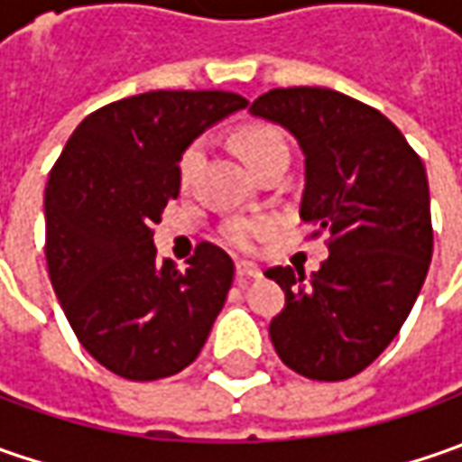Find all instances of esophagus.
Segmentation results:
<instances>
[{
	"instance_id": "obj_1",
	"label": "esophagus",
	"mask_w": 462,
	"mask_h": 462,
	"mask_svg": "<svg viewBox=\"0 0 462 462\" xmlns=\"http://www.w3.org/2000/svg\"><path fill=\"white\" fill-rule=\"evenodd\" d=\"M262 275V270H259L257 264H252V262H236V277L241 280H249V277H259Z\"/></svg>"
}]
</instances>
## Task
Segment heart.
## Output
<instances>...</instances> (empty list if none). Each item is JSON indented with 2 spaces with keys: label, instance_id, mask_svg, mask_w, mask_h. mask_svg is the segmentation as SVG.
<instances>
[{
  "label": "heart",
  "instance_id": "heart-1",
  "mask_svg": "<svg viewBox=\"0 0 462 462\" xmlns=\"http://www.w3.org/2000/svg\"><path fill=\"white\" fill-rule=\"evenodd\" d=\"M282 146H285V138L270 125H249L236 135V149H239L241 159L249 164V169L254 167L257 162H262L267 153L282 149ZM200 159H203V143L195 141V143L187 146V152L180 159V174L187 180L198 169ZM273 228H275V223L270 218H234V221L223 226V239L228 241L231 246L241 249V252H252Z\"/></svg>",
  "mask_w": 462,
  "mask_h": 462
}]
</instances>
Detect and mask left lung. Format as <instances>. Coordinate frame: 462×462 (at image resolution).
<instances>
[{
  "instance_id": "obj_1",
  "label": "left lung",
  "mask_w": 462,
  "mask_h": 462,
  "mask_svg": "<svg viewBox=\"0 0 462 462\" xmlns=\"http://www.w3.org/2000/svg\"><path fill=\"white\" fill-rule=\"evenodd\" d=\"M249 113L298 141L300 218L331 236L319 273H264L285 291L270 339L295 373L345 381L393 342L424 285L432 259L427 171L388 117L327 87L270 89Z\"/></svg>"
}]
</instances>
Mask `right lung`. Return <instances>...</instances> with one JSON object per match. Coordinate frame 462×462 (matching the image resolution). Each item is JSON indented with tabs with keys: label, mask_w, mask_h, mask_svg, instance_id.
Here are the masks:
<instances>
[{
	"label": "right lung",
	"mask_w": 462,
	"mask_h": 462,
	"mask_svg": "<svg viewBox=\"0 0 462 462\" xmlns=\"http://www.w3.org/2000/svg\"><path fill=\"white\" fill-rule=\"evenodd\" d=\"M249 102L234 92H146L87 116L45 185V259L81 346L128 381L192 363L234 282V262L200 244L185 273L156 259L153 223L180 195L187 146Z\"/></svg>",
	"instance_id": "add662e5"
}]
</instances>
